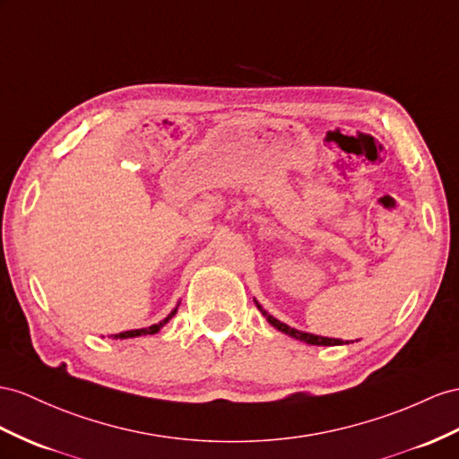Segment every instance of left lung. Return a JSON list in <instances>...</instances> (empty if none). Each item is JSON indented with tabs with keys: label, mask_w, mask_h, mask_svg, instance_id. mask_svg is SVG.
<instances>
[{
	"label": "left lung",
	"mask_w": 459,
	"mask_h": 459,
	"mask_svg": "<svg viewBox=\"0 0 459 459\" xmlns=\"http://www.w3.org/2000/svg\"><path fill=\"white\" fill-rule=\"evenodd\" d=\"M257 308L262 310V314L265 316L267 322L272 324L273 327H277L279 332H283V333H287V335H290V337H295V339H299V342H304V343H308V345H342V343H343L342 339H330V337H320V335H312V333L299 332V330H295V327H289L287 324L275 320L273 316H269V314L260 307V304H257Z\"/></svg>",
	"instance_id": "obj_1"
}]
</instances>
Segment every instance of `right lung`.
<instances>
[{
	"label": "right lung",
	"instance_id": "right-lung-1",
	"mask_svg": "<svg viewBox=\"0 0 459 459\" xmlns=\"http://www.w3.org/2000/svg\"><path fill=\"white\" fill-rule=\"evenodd\" d=\"M176 314V310L169 316V318H164L162 322H159V324H152V325H149V327H143V330H132V332H124V333H117V335H114L116 339L117 337H122V339H126V337H137V335H152V333H157L159 330H160V327L164 325V324H167L170 318H172V316Z\"/></svg>",
	"mask_w": 459,
	"mask_h": 459
}]
</instances>
